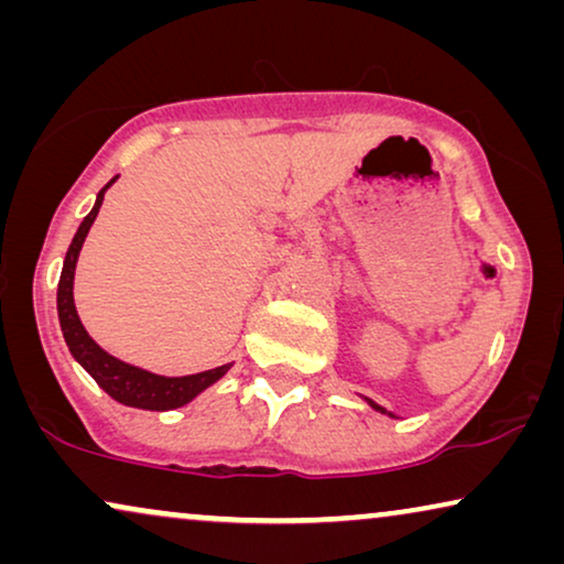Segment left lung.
<instances>
[{
    "mask_svg": "<svg viewBox=\"0 0 564 564\" xmlns=\"http://www.w3.org/2000/svg\"><path fill=\"white\" fill-rule=\"evenodd\" d=\"M365 400H367V403H369V405H372V408H375V411H377V413H384V415H390V419H398V415H395V413L384 411V408H382V405H377V403H375V400H369V398H365Z\"/></svg>",
    "mask_w": 564,
    "mask_h": 564,
    "instance_id": "left-lung-1",
    "label": "left lung"
}]
</instances>
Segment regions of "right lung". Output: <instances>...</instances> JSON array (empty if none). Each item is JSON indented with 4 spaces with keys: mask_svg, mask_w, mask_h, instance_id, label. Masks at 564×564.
Returning a JSON list of instances; mask_svg holds the SVG:
<instances>
[{
    "mask_svg": "<svg viewBox=\"0 0 564 564\" xmlns=\"http://www.w3.org/2000/svg\"><path fill=\"white\" fill-rule=\"evenodd\" d=\"M115 180H118V176H115ZM115 180H110L102 189H99L95 207H91L87 218L82 220V226L76 230L74 241L66 251L64 269H61V280H58V295H56L58 323H61V330H64L66 346L68 351H72V357L79 361L91 377H95V382L112 400H118V403L130 405V408H143V411H174V408L187 405L189 400H195L199 395V392L218 382L220 377L228 372L230 365L207 369V372L187 375V377L153 375L149 369L133 367L128 365V361H120L118 357H112V354H107L102 346L87 334V328L82 326L79 313H76V305H74L76 261H79L84 238H87L91 223H95L99 207H102L105 192L110 189V184H115Z\"/></svg>",
    "mask_w": 564,
    "mask_h": 564,
    "instance_id": "add662e5",
    "label": "right lung"
}]
</instances>
